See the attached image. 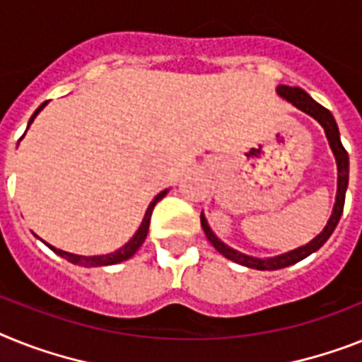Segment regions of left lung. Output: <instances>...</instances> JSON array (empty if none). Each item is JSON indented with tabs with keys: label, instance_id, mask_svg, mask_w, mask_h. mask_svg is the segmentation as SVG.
<instances>
[{
	"label": "left lung",
	"instance_id": "1",
	"mask_svg": "<svg viewBox=\"0 0 362 362\" xmlns=\"http://www.w3.org/2000/svg\"><path fill=\"white\" fill-rule=\"evenodd\" d=\"M276 92L281 95L283 100H286L288 103L300 109L301 112L309 115L310 118H315L318 124L322 125V129L325 133V139L329 142V148L335 155L337 160V198L335 205H333V211H331V216L325 223V228L322 229L318 235L310 242H307L305 246L296 247V250H291V252H285L281 255H274V257H253L246 255V253L238 252L235 247L228 246L226 242L220 240V238L214 235V231L209 226L207 218L202 213V228L207 235L209 242L216 247V252L222 253L226 259L233 262H238L242 267L247 268H255V270H279V268H286L291 264H296V262L303 261L305 257H309L310 253L318 252L322 246L325 244V240L331 237V233L335 231L337 223H339L340 216H342V211H344V199H346V190H348V179H349V157L348 151L344 149L342 142H340V133H339V125H337L335 118L331 115L329 110L322 107L318 101H315L307 94L303 88L300 86H288V85H279L276 88Z\"/></svg>",
	"mask_w": 362,
	"mask_h": 362
}]
</instances>
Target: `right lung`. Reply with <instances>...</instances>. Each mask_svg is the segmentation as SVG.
<instances>
[{
  "mask_svg": "<svg viewBox=\"0 0 362 362\" xmlns=\"http://www.w3.org/2000/svg\"><path fill=\"white\" fill-rule=\"evenodd\" d=\"M47 105V101H44L40 107H38L37 110H35V115L31 116V120H29V125L33 124V120L37 118L38 112H40L44 107ZM29 125H27V129H29ZM23 139V136H22ZM20 139V140H22ZM168 194V188L166 190H163V192H159L157 196L153 198V202L149 203L148 211H146L144 218H142V223H140V228L136 229V233H134L133 237H131V240L127 242V244H124L122 247H118L116 252L112 253H105V255H76V253H70V252H62V250H59V247L52 246V244H47V242H44L52 252H55L57 255H61L62 259H66V261H70L71 264H79V267H109V264H118V262L122 261H127V259H131V257L134 255V253L139 252V247L144 244L146 237H148V231H149V220H151V213H153V207L155 203L160 202V199L164 198Z\"/></svg>",
  "mask_w": 362,
  "mask_h": 362,
  "instance_id": "obj_1",
  "label": "right lung"
}]
</instances>
